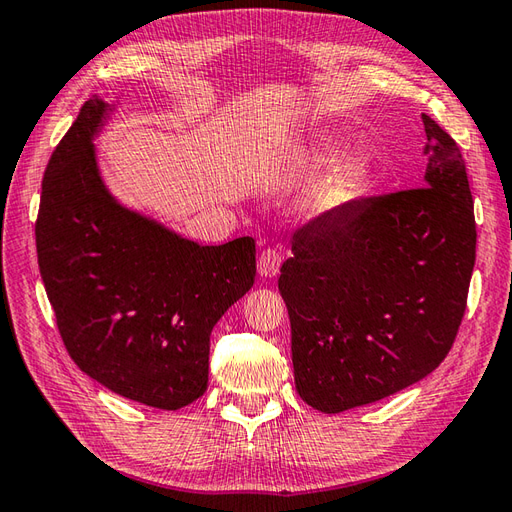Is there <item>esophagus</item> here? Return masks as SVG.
I'll list each match as a JSON object with an SVG mask.
<instances>
[{
    "label": "esophagus",
    "mask_w": 512,
    "mask_h": 512,
    "mask_svg": "<svg viewBox=\"0 0 512 512\" xmlns=\"http://www.w3.org/2000/svg\"><path fill=\"white\" fill-rule=\"evenodd\" d=\"M279 268H281V253L275 251V248H266V251H261L259 259H257V270L261 277L272 279L279 275Z\"/></svg>",
    "instance_id": "obj_1"
}]
</instances>
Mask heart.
<instances>
[{
  "label": "heart",
  "instance_id": "1",
  "mask_svg": "<svg viewBox=\"0 0 512 512\" xmlns=\"http://www.w3.org/2000/svg\"><path fill=\"white\" fill-rule=\"evenodd\" d=\"M312 163H327L329 161V154L327 152H314L310 157Z\"/></svg>",
  "mask_w": 512,
  "mask_h": 512
}]
</instances>
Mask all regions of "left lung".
<instances>
[{
    "instance_id": "left-lung-1",
    "label": "left lung",
    "mask_w": 512,
    "mask_h": 512,
    "mask_svg": "<svg viewBox=\"0 0 512 512\" xmlns=\"http://www.w3.org/2000/svg\"><path fill=\"white\" fill-rule=\"evenodd\" d=\"M423 126L425 187L323 213L294 233L281 266L296 392L320 412L417 384L465 316L478 237L467 165L430 115Z\"/></svg>"
}]
</instances>
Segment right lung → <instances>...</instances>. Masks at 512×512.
<instances>
[{"instance_id": "add662e5", "label": "right lung", "mask_w": 512, "mask_h": 512, "mask_svg": "<svg viewBox=\"0 0 512 512\" xmlns=\"http://www.w3.org/2000/svg\"><path fill=\"white\" fill-rule=\"evenodd\" d=\"M111 106L91 98L41 187L39 270L65 349L126 399L178 410L205 395L209 336L255 283V240L200 246L106 189L93 139Z\"/></svg>"}]
</instances>
